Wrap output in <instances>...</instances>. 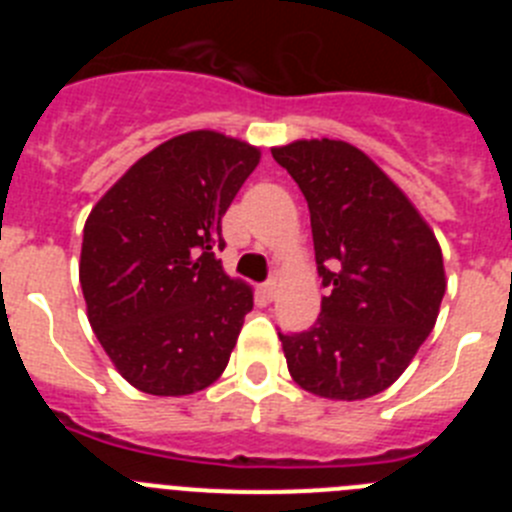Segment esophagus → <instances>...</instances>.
Listing matches in <instances>:
<instances>
[{"instance_id":"obj_1","label":"esophagus","mask_w":512,"mask_h":512,"mask_svg":"<svg viewBox=\"0 0 512 512\" xmlns=\"http://www.w3.org/2000/svg\"><path fill=\"white\" fill-rule=\"evenodd\" d=\"M261 292H264L266 300H274V297H277V292H279V279L277 277L266 279V282L261 284Z\"/></svg>"}]
</instances>
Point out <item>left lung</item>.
I'll return each mask as SVG.
<instances>
[{"mask_svg":"<svg viewBox=\"0 0 512 512\" xmlns=\"http://www.w3.org/2000/svg\"><path fill=\"white\" fill-rule=\"evenodd\" d=\"M310 207L320 318L279 333L289 374L328 400H366L413 361L438 318L446 277L436 235L372 158L343 140L271 148Z\"/></svg>","mask_w":512,"mask_h":512,"instance_id":"obj_1","label":"left lung"}]
</instances>
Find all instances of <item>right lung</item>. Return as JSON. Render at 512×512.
Here are the masks:
<instances>
[{
  "label": "right lung",
  "mask_w": 512,
  "mask_h": 512,
  "mask_svg": "<svg viewBox=\"0 0 512 512\" xmlns=\"http://www.w3.org/2000/svg\"><path fill=\"white\" fill-rule=\"evenodd\" d=\"M259 148L215 130L166 140L89 212L79 282L117 372L140 392L192 395L228 366L253 292L230 279L223 215Z\"/></svg>",
  "instance_id": "add662e5"
}]
</instances>
